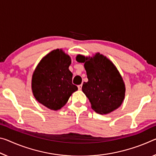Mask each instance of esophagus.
Wrapping results in <instances>:
<instances>
[{
  "instance_id": "obj_1",
  "label": "esophagus",
  "mask_w": 156,
  "mask_h": 156,
  "mask_svg": "<svg viewBox=\"0 0 156 156\" xmlns=\"http://www.w3.org/2000/svg\"><path fill=\"white\" fill-rule=\"evenodd\" d=\"M82 84H81V85H78V90H80L81 89H82Z\"/></svg>"
}]
</instances>
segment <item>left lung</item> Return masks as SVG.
Listing matches in <instances>:
<instances>
[{"mask_svg": "<svg viewBox=\"0 0 156 156\" xmlns=\"http://www.w3.org/2000/svg\"><path fill=\"white\" fill-rule=\"evenodd\" d=\"M84 63L88 81L83 83L82 90L90 100L91 108L101 115L117 109L125 97V84L115 65L99 53L94 57H76Z\"/></svg>", "mask_w": 156, "mask_h": 156, "instance_id": "obj_1", "label": "left lung"}]
</instances>
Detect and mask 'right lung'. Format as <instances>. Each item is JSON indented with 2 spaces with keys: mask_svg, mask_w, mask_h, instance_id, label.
Wrapping results in <instances>:
<instances>
[{
  "mask_svg": "<svg viewBox=\"0 0 156 156\" xmlns=\"http://www.w3.org/2000/svg\"><path fill=\"white\" fill-rule=\"evenodd\" d=\"M71 58L62 49L50 52L39 62L32 78V90L36 100L53 110H60L67 102L77 86L72 83L69 67Z\"/></svg>",
  "mask_w": 156,
  "mask_h": 156,
  "instance_id": "obj_1",
  "label": "right lung"
}]
</instances>
